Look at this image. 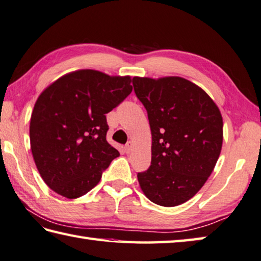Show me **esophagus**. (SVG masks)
Here are the masks:
<instances>
[{
  "instance_id": "esophagus-1",
  "label": "esophagus",
  "mask_w": 261,
  "mask_h": 261,
  "mask_svg": "<svg viewBox=\"0 0 261 261\" xmlns=\"http://www.w3.org/2000/svg\"><path fill=\"white\" fill-rule=\"evenodd\" d=\"M132 148H134V144H132V141H127V144L125 145V151L127 154H130L132 151Z\"/></svg>"
}]
</instances>
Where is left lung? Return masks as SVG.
<instances>
[{
  "instance_id": "left-lung-1",
  "label": "left lung",
  "mask_w": 261,
  "mask_h": 261,
  "mask_svg": "<svg viewBox=\"0 0 261 261\" xmlns=\"http://www.w3.org/2000/svg\"><path fill=\"white\" fill-rule=\"evenodd\" d=\"M148 113L151 163L138 173L151 202L174 207L191 199L214 171L223 145V117L205 90L181 76H135Z\"/></svg>"
}]
</instances>
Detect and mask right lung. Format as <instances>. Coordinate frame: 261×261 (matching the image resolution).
<instances>
[{
	"instance_id": "add662e5",
	"label": "right lung",
	"mask_w": 261,
	"mask_h": 261,
	"mask_svg": "<svg viewBox=\"0 0 261 261\" xmlns=\"http://www.w3.org/2000/svg\"><path fill=\"white\" fill-rule=\"evenodd\" d=\"M130 75L76 70L42 91L30 117V148L40 176L68 199L83 197L120 152L106 140V115L132 91Z\"/></svg>"
}]
</instances>
